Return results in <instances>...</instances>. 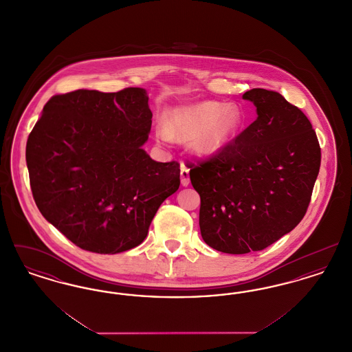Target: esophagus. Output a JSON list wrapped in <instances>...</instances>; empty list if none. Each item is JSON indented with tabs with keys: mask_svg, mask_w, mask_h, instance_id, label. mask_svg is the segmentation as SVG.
<instances>
[{
	"mask_svg": "<svg viewBox=\"0 0 352 352\" xmlns=\"http://www.w3.org/2000/svg\"><path fill=\"white\" fill-rule=\"evenodd\" d=\"M188 168H186L184 165H182V168H181V184L182 186H188L190 184V174H188Z\"/></svg>",
	"mask_w": 352,
	"mask_h": 352,
	"instance_id": "esophagus-1",
	"label": "esophagus"
}]
</instances>
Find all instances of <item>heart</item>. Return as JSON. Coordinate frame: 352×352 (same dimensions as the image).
I'll list each match as a JSON object with an SVG mask.
<instances>
[{"label": "heart", "mask_w": 352, "mask_h": 352, "mask_svg": "<svg viewBox=\"0 0 352 352\" xmlns=\"http://www.w3.org/2000/svg\"><path fill=\"white\" fill-rule=\"evenodd\" d=\"M244 124L239 108L219 101H201L171 108L165 124L155 126L158 140L168 142L191 140L190 148L197 155L211 157L228 148Z\"/></svg>", "instance_id": "b5f03b06"}]
</instances>
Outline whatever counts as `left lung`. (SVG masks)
I'll use <instances>...</instances> for the list:
<instances>
[{
    "instance_id": "1",
    "label": "left lung",
    "mask_w": 352,
    "mask_h": 352,
    "mask_svg": "<svg viewBox=\"0 0 352 352\" xmlns=\"http://www.w3.org/2000/svg\"><path fill=\"white\" fill-rule=\"evenodd\" d=\"M257 118L207 161L190 164L201 195L204 243L231 254L261 251L301 221L320 166L318 138L301 109L278 92L243 95Z\"/></svg>"
}]
</instances>
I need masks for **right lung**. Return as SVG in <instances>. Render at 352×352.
<instances>
[{
  "label": "right lung",
  "mask_w": 352,
  "mask_h": 352,
  "mask_svg": "<svg viewBox=\"0 0 352 352\" xmlns=\"http://www.w3.org/2000/svg\"><path fill=\"white\" fill-rule=\"evenodd\" d=\"M148 101L133 87L56 95L28 138L36 207L82 250L115 254L140 245L162 201L179 188V164L157 162L142 149Z\"/></svg>",
  "instance_id": "1"
}]
</instances>
